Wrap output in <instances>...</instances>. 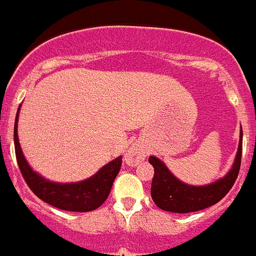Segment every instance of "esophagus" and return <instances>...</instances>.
Here are the masks:
<instances>
[{"label":"esophagus","instance_id":"esophagus-1","mask_svg":"<svg viewBox=\"0 0 256 256\" xmlns=\"http://www.w3.org/2000/svg\"><path fill=\"white\" fill-rule=\"evenodd\" d=\"M146 154H148V152H146V146H143V144L140 143L132 144L124 156L126 163L130 164V166H136V164L140 163L142 160H144Z\"/></svg>","mask_w":256,"mask_h":256}]
</instances>
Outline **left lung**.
Instances as JSON below:
<instances>
[{
    "mask_svg": "<svg viewBox=\"0 0 256 256\" xmlns=\"http://www.w3.org/2000/svg\"><path fill=\"white\" fill-rule=\"evenodd\" d=\"M242 129L234 163L222 178L206 186H192L179 180L168 166L156 156H149V163L154 168L152 182V199L158 208L172 213H192L209 208L222 200L236 180L242 163Z\"/></svg>",
    "mask_w": 256,
    "mask_h": 256,
    "instance_id": "8db88e82",
    "label": "left lung"
}]
</instances>
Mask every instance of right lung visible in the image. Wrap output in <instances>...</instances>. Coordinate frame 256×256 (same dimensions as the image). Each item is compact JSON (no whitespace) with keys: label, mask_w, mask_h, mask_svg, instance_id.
I'll return each mask as SVG.
<instances>
[{"label":"right lung","mask_w":256,"mask_h":256,"mask_svg":"<svg viewBox=\"0 0 256 256\" xmlns=\"http://www.w3.org/2000/svg\"><path fill=\"white\" fill-rule=\"evenodd\" d=\"M20 110L21 104L17 110L16 120H14V150H16L20 170L31 190L43 202L62 210L86 213L100 208L110 196L113 182L120 173L122 156L113 159L112 162L103 166L97 173L84 180L74 182V183H57L46 179L31 168L20 146L18 133H17Z\"/></svg>","instance_id":"right-lung-1"}]
</instances>
